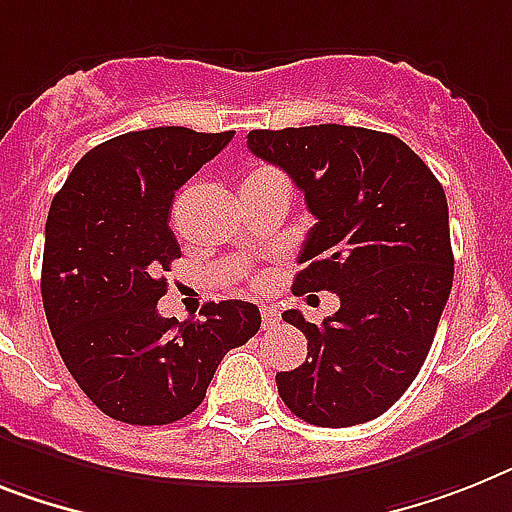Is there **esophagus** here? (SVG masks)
I'll list each match as a JSON object with an SVG mask.
<instances>
[{
	"label": "esophagus",
	"instance_id": "esophagus-1",
	"mask_svg": "<svg viewBox=\"0 0 512 512\" xmlns=\"http://www.w3.org/2000/svg\"><path fill=\"white\" fill-rule=\"evenodd\" d=\"M261 319H264V327H277L280 324V311L274 306H261Z\"/></svg>",
	"mask_w": 512,
	"mask_h": 512
}]
</instances>
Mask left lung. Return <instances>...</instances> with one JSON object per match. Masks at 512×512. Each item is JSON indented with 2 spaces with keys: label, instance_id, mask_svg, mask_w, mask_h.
<instances>
[{
  "label": "left lung",
  "instance_id": "1",
  "mask_svg": "<svg viewBox=\"0 0 512 512\" xmlns=\"http://www.w3.org/2000/svg\"><path fill=\"white\" fill-rule=\"evenodd\" d=\"M248 149L293 177L316 217L293 293L340 295L322 327L295 308L282 314L306 335L308 356L277 374L280 398L316 426L382 416L424 366L450 298L445 190L398 135L379 130H251Z\"/></svg>",
  "mask_w": 512,
  "mask_h": 512
}]
</instances>
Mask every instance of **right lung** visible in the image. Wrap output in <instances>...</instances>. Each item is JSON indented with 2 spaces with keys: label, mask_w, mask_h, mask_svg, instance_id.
<instances>
[{
  "label": "right lung",
  "mask_w": 512,
  "mask_h": 512,
  "mask_svg": "<svg viewBox=\"0 0 512 512\" xmlns=\"http://www.w3.org/2000/svg\"><path fill=\"white\" fill-rule=\"evenodd\" d=\"M227 133L151 128L88 151L46 217L41 298L67 371L101 413L135 426L180 421L201 405L227 350L261 327L246 301L206 303L204 319H164L180 243L175 190L232 141Z\"/></svg>",
  "instance_id": "obj_1"
}]
</instances>
